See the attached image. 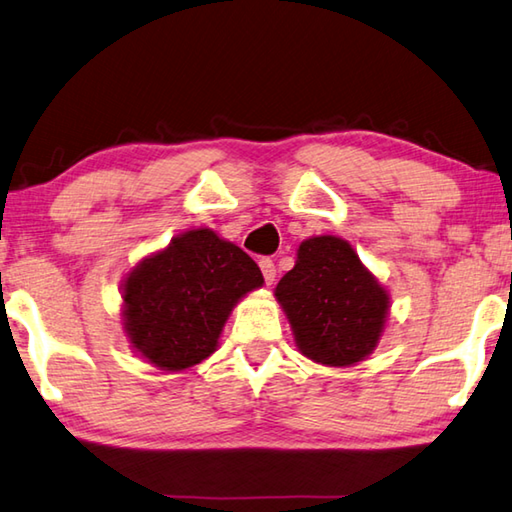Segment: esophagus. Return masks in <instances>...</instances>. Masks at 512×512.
I'll list each match as a JSON object with an SVG mask.
<instances>
[{
  "label": "esophagus",
  "mask_w": 512,
  "mask_h": 512,
  "mask_svg": "<svg viewBox=\"0 0 512 512\" xmlns=\"http://www.w3.org/2000/svg\"><path fill=\"white\" fill-rule=\"evenodd\" d=\"M259 268H262L264 282L271 286L275 282V275H277V268L273 264V259L271 257H262V259H259Z\"/></svg>",
  "instance_id": "1"
}]
</instances>
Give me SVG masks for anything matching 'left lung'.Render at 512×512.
Masks as SVG:
<instances>
[{
  "label": "left lung",
  "mask_w": 512,
  "mask_h": 512,
  "mask_svg": "<svg viewBox=\"0 0 512 512\" xmlns=\"http://www.w3.org/2000/svg\"><path fill=\"white\" fill-rule=\"evenodd\" d=\"M295 345L329 367L365 360L383 333L389 295L345 239L322 235L300 244L297 262L275 288Z\"/></svg>",
  "instance_id": "1"
}]
</instances>
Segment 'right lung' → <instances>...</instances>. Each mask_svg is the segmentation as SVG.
Returning <instances> with one entry per match:
<instances>
[{
    "mask_svg": "<svg viewBox=\"0 0 512 512\" xmlns=\"http://www.w3.org/2000/svg\"><path fill=\"white\" fill-rule=\"evenodd\" d=\"M262 284L259 266L239 246L210 228L188 230L127 275L125 333L156 367H194L217 349L232 306Z\"/></svg>",
    "mask_w": 512,
    "mask_h": 512,
    "instance_id": "obj_1",
    "label": "right lung"
}]
</instances>
